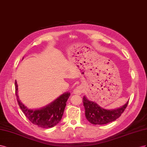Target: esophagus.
<instances>
[{"label": "esophagus", "instance_id": "obj_1", "mask_svg": "<svg viewBox=\"0 0 147 147\" xmlns=\"http://www.w3.org/2000/svg\"><path fill=\"white\" fill-rule=\"evenodd\" d=\"M84 91V88L82 86H78L77 87H76L74 89L73 92L74 94L76 95H81L82 92Z\"/></svg>", "mask_w": 147, "mask_h": 147}]
</instances>
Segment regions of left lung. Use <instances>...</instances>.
Listing matches in <instances>:
<instances>
[{"instance_id":"8db88e82","label":"left lung","mask_w":147,"mask_h":147,"mask_svg":"<svg viewBox=\"0 0 147 147\" xmlns=\"http://www.w3.org/2000/svg\"><path fill=\"white\" fill-rule=\"evenodd\" d=\"M82 102L85 108V115L89 123L102 125L113 122L121 116L126 108L129 101L124 105L115 110H106L100 107L94 102L90 101L84 97Z\"/></svg>"}]
</instances>
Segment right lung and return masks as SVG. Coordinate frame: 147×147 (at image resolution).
<instances>
[{
  "mask_svg": "<svg viewBox=\"0 0 147 147\" xmlns=\"http://www.w3.org/2000/svg\"><path fill=\"white\" fill-rule=\"evenodd\" d=\"M15 93L18 103L26 118L37 126L42 128H50L55 126L61 119L66 105L70 96L69 92L62 94L53 102L45 107L37 110L27 108L21 102L18 95V85L15 81Z\"/></svg>",
  "mask_w": 147,
  "mask_h": 147,
  "instance_id": "obj_1",
  "label": "right lung"
}]
</instances>
